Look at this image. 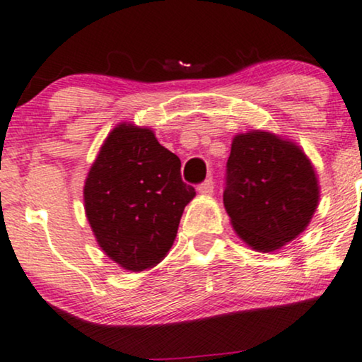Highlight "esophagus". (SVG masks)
Wrapping results in <instances>:
<instances>
[{
    "label": "esophagus",
    "mask_w": 362,
    "mask_h": 362,
    "mask_svg": "<svg viewBox=\"0 0 362 362\" xmlns=\"http://www.w3.org/2000/svg\"><path fill=\"white\" fill-rule=\"evenodd\" d=\"M213 189H215V182H213L211 177H208L206 181L202 182V185L198 186V193L203 194V196L213 194Z\"/></svg>",
    "instance_id": "34e87169"
}]
</instances>
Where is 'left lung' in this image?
Wrapping results in <instances>:
<instances>
[{"mask_svg": "<svg viewBox=\"0 0 362 362\" xmlns=\"http://www.w3.org/2000/svg\"><path fill=\"white\" fill-rule=\"evenodd\" d=\"M319 198L315 168L296 142L260 129L233 137L223 203L250 248L269 253L296 240Z\"/></svg>", "mask_w": 362, "mask_h": 362, "instance_id": "left-lung-1", "label": "left lung"}]
</instances>
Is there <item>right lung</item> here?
I'll use <instances>...</instances> for the list:
<instances>
[{
    "label": "right lung",
    "mask_w": 362,
    "mask_h": 362,
    "mask_svg": "<svg viewBox=\"0 0 362 362\" xmlns=\"http://www.w3.org/2000/svg\"><path fill=\"white\" fill-rule=\"evenodd\" d=\"M181 160L149 127L115 126L88 169L83 206L97 243L129 272L168 255L185 206L196 196L181 180Z\"/></svg>",
    "instance_id": "1"
}]
</instances>
